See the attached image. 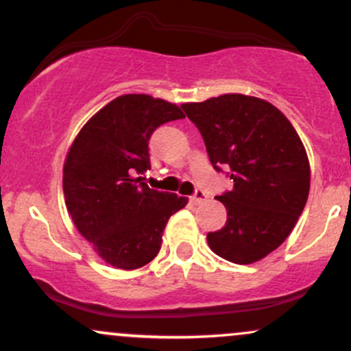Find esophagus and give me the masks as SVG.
<instances>
[{
    "mask_svg": "<svg viewBox=\"0 0 351 351\" xmlns=\"http://www.w3.org/2000/svg\"><path fill=\"white\" fill-rule=\"evenodd\" d=\"M206 199H208V195L204 191H201V189H198V191H196L193 196H189V201H191L193 204H201V203H204Z\"/></svg>",
    "mask_w": 351,
    "mask_h": 351,
    "instance_id": "1",
    "label": "esophagus"
}]
</instances>
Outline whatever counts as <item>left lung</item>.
I'll return each mask as SVG.
<instances>
[{
    "label": "left lung",
    "instance_id": "1",
    "mask_svg": "<svg viewBox=\"0 0 351 351\" xmlns=\"http://www.w3.org/2000/svg\"><path fill=\"white\" fill-rule=\"evenodd\" d=\"M203 136L209 162L226 167L234 183L217 196L226 224L208 232L211 251L234 264H252L292 232L310 189V163L299 134L277 107L244 94L183 104Z\"/></svg>",
    "mask_w": 351,
    "mask_h": 351
}]
</instances>
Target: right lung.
<instances>
[{
    "instance_id": "right-lung-1",
    "label": "right lung",
    "mask_w": 351,
    "mask_h": 351,
    "mask_svg": "<svg viewBox=\"0 0 351 351\" xmlns=\"http://www.w3.org/2000/svg\"><path fill=\"white\" fill-rule=\"evenodd\" d=\"M184 119L176 104L147 94L120 95L87 120L62 170L66 208L107 264L134 271L162 247L168 219L188 198L143 183L150 170L148 140L162 123Z\"/></svg>"
}]
</instances>
